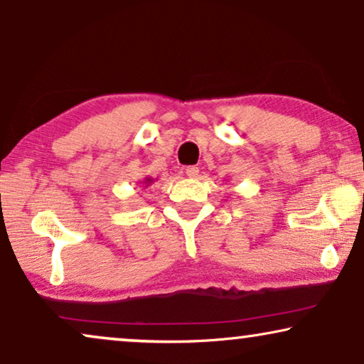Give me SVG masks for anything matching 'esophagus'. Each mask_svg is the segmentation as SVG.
<instances>
[{"mask_svg": "<svg viewBox=\"0 0 364 364\" xmlns=\"http://www.w3.org/2000/svg\"><path fill=\"white\" fill-rule=\"evenodd\" d=\"M186 173L188 177H197L198 176V167H196V166H188L187 168H186Z\"/></svg>", "mask_w": 364, "mask_h": 364, "instance_id": "34e87169", "label": "esophagus"}]
</instances>
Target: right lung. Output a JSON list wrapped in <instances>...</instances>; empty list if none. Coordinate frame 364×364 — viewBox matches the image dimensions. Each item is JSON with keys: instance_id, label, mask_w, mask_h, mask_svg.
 Wrapping results in <instances>:
<instances>
[{"instance_id": "add662e5", "label": "right lung", "mask_w": 364, "mask_h": 364, "mask_svg": "<svg viewBox=\"0 0 364 364\" xmlns=\"http://www.w3.org/2000/svg\"><path fill=\"white\" fill-rule=\"evenodd\" d=\"M147 182H149V178H147Z\"/></svg>"}]
</instances>
